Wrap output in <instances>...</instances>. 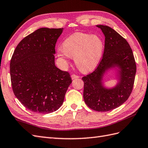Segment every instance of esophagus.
Masks as SVG:
<instances>
[{
	"instance_id": "obj_1",
	"label": "esophagus",
	"mask_w": 148,
	"mask_h": 148,
	"mask_svg": "<svg viewBox=\"0 0 148 148\" xmlns=\"http://www.w3.org/2000/svg\"><path fill=\"white\" fill-rule=\"evenodd\" d=\"M71 79H76V78H79V76L76 75H75V74H73V75H71Z\"/></svg>"
}]
</instances>
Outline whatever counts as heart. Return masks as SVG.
Instances as JSON below:
<instances>
[{"label":"heart","mask_w":148,"mask_h":148,"mask_svg":"<svg viewBox=\"0 0 148 148\" xmlns=\"http://www.w3.org/2000/svg\"><path fill=\"white\" fill-rule=\"evenodd\" d=\"M104 49V43L96 34L75 33L67 38L58 49L59 55L66 59L74 57L78 68L83 72L95 69L99 64Z\"/></svg>","instance_id":"1"}]
</instances>
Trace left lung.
<instances>
[{
    "label": "left lung",
    "mask_w": 148,
    "mask_h": 148,
    "mask_svg": "<svg viewBox=\"0 0 148 148\" xmlns=\"http://www.w3.org/2000/svg\"><path fill=\"white\" fill-rule=\"evenodd\" d=\"M105 36L103 57L96 69L83 77V98L94 110L107 112L117 108L126 101L132 91L136 71L133 53L129 44L109 26L97 25ZM118 68V82L113 88L103 86V78L107 71Z\"/></svg>",
    "instance_id": "obj_1"
}]
</instances>
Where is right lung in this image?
Returning <instances> with one entry per match:
<instances>
[{"label": "right lung", "instance_id": "right-lung-1", "mask_svg": "<svg viewBox=\"0 0 148 148\" xmlns=\"http://www.w3.org/2000/svg\"><path fill=\"white\" fill-rule=\"evenodd\" d=\"M64 28H41L18 44L10 60L13 93L28 110L49 114L60 108L72 82L55 65V46Z\"/></svg>", "mask_w": 148, "mask_h": 148}]
</instances>
